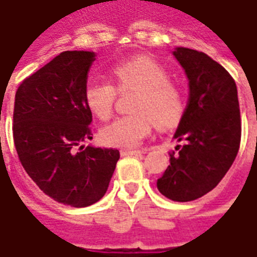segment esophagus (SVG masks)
Segmentation results:
<instances>
[{
    "label": "esophagus",
    "instance_id": "esophagus-1",
    "mask_svg": "<svg viewBox=\"0 0 257 257\" xmlns=\"http://www.w3.org/2000/svg\"><path fill=\"white\" fill-rule=\"evenodd\" d=\"M142 154V151L141 150H126V149H123L120 150V156L126 157V156H141Z\"/></svg>",
    "mask_w": 257,
    "mask_h": 257
}]
</instances>
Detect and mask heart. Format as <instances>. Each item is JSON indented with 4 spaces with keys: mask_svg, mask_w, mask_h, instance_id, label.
Returning a JSON list of instances; mask_svg holds the SVG:
<instances>
[{
    "mask_svg": "<svg viewBox=\"0 0 257 257\" xmlns=\"http://www.w3.org/2000/svg\"><path fill=\"white\" fill-rule=\"evenodd\" d=\"M115 88L119 92L135 89L134 114L116 118L101 128L103 142L110 146L131 149L150 134L154 122L169 128L180 122L185 110L184 95L170 83L164 65L146 55L120 61L111 69ZM116 90L107 81H88L84 88V103L96 118L106 120L112 114Z\"/></svg>",
    "mask_w": 257,
    "mask_h": 257,
    "instance_id": "obj_1",
    "label": "heart"
}]
</instances>
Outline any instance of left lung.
<instances>
[{"instance_id":"obj_1","label":"left lung","mask_w":257,"mask_h":257,"mask_svg":"<svg viewBox=\"0 0 257 257\" xmlns=\"http://www.w3.org/2000/svg\"><path fill=\"white\" fill-rule=\"evenodd\" d=\"M173 56L189 80V99L173 138L170 165L157 180L169 200L200 198L225 176L237 156L241 123L237 87L228 71L206 53L177 47Z\"/></svg>"}]
</instances>
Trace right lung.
Masks as SVG:
<instances>
[{
	"label": "right lung",
	"instance_id": "1",
	"mask_svg": "<svg viewBox=\"0 0 257 257\" xmlns=\"http://www.w3.org/2000/svg\"><path fill=\"white\" fill-rule=\"evenodd\" d=\"M96 53L65 51L20 84L13 138L21 165L47 196L75 208L104 196L119 154L81 143L92 139L84 103L87 73Z\"/></svg>",
	"mask_w": 257,
	"mask_h": 257
}]
</instances>
